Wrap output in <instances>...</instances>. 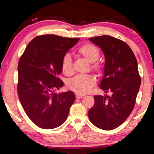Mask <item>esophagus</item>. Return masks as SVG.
<instances>
[{"instance_id": "1", "label": "esophagus", "mask_w": 154, "mask_h": 154, "mask_svg": "<svg viewBox=\"0 0 154 154\" xmlns=\"http://www.w3.org/2000/svg\"><path fill=\"white\" fill-rule=\"evenodd\" d=\"M83 97H85V95L79 94H76V98H83Z\"/></svg>"}]
</instances>
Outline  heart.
<instances>
[{"mask_svg":"<svg viewBox=\"0 0 154 154\" xmlns=\"http://www.w3.org/2000/svg\"><path fill=\"white\" fill-rule=\"evenodd\" d=\"M78 54L90 63L96 62L100 56L98 49L91 44H85L81 47L78 49ZM92 68L97 72L100 71V66L98 64H93ZM62 71L66 75H71L73 72L72 59L69 54H66L62 58ZM95 83L96 80L92 75H77L69 80L67 86L70 90L77 94H85L92 89Z\"/></svg>","mask_w":154,"mask_h":154,"instance_id":"heart-1","label":"heart"}]
</instances>
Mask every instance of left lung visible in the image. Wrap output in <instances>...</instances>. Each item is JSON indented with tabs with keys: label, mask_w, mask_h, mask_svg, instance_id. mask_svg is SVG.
<instances>
[{
	"label": "left lung",
	"mask_w": 154,
	"mask_h": 154,
	"mask_svg": "<svg viewBox=\"0 0 154 154\" xmlns=\"http://www.w3.org/2000/svg\"><path fill=\"white\" fill-rule=\"evenodd\" d=\"M98 46L105 58L100 89L112 96H94V105L88 111L90 122L98 128H118L134 109L140 85L138 64L133 51L118 38L103 35L89 38Z\"/></svg>",
	"instance_id": "1"
}]
</instances>
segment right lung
I'll return each mask as SVG.
<instances>
[{
    "label": "right lung",
    "mask_w": 154,
    "mask_h": 154,
    "mask_svg": "<svg viewBox=\"0 0 154 154\" xmlns=\"http://www.w3.org/2000/svg\"><path fill=\"white\" fill-rule=\"evenodd\" d=\"M79 38L54 35L38 36L30 41L18 63L17 94L25 113L34 124L53 129L66 121L75 95L57 94L64 83L58 76L62 61Z\"/></svg>",
    "instance_id": "1"
}]
</instances>
